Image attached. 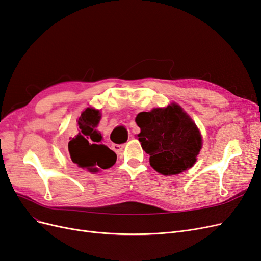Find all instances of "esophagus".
<instances>
[{
    "mask_svg": "<svg viewBox=\"0 0 261 261\" xmlns=\"http://www.w3.org/2000/svg\"><path fill=\"white\" fill-rule=\"evenodd\" d=\"M124 148V145H117V144H113L112 145V149L114 150L115 152H120L122 151V149Z\"/></svg>",
    "mask_w": 261,
    "mask_h": 261,
    "instance_id": "1",
    "label": "esophagus"
}]
</instances>
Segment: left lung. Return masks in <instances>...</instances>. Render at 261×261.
<instances>
[{"label": "left lung", "mask_w": 261, "mask_h": 261, "mask_svg": "<svg viewBox=\"0 0 261 261\" xmlns=\"http://www.w3.org/2000/svg\"><path fill=\"white\" fill-rule=\"evenodd\" d=\"M136 123L140 127L138 140L156 172L174 175L193 167L201 149V136L179 106L141 112Z\"/></svg>", "instance_id": "left-lung-1"}]
</instances>
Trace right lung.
Here are the masks:
<instances>
[{
  "label": "right lung",
  "mask_w": 261,
  "mask_h": 261,
  "mask_svg": "<svg viewBox=\"0 0 261 261\" xmlns=\"http://www.w3.org/2000/svg\"><path fill=\"white\" fill-rule=\"evenodd\" d=\"M100 117L98 110L87 108L78 120V133L68 143L70 159L78 168L89 172L109 169L116 161L115 152L102 144L101 134L96 129Z\"/></svg>",
  "instance_id": "obj_1"
}]
</instances>
